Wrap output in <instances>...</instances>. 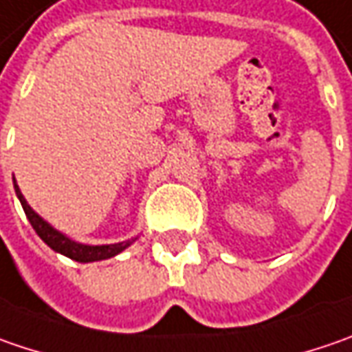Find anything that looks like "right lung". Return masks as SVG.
Returning a JSON list of instances; mask_svg holds the SVG:
<instances>
[{
    "label": "right lung",
    "mask_w": 352,
    "mask_h": 352,
    "mask_svg": "<svg viewBox=\"0 0 352 352\" xmlns=\"http://www.w3.org/2000/svg\"><path fill=\"white\" fill-rule=\"evenodd\" d=\"M15 192H17V197H19V201H21V206H23L27 219L31 222V226L35 228V232L41 236V240H43L47 246H51L54 252H60L65 254V256H69L70 260H76V262H96V260H106V258H112L116 254H120L124 248H128L131 242H133V240H128V242L104 244V246H86V244H78V242H74V240H70V238H67L65 234H60L58 230H54L51 224H47V222L43 221L37 212L27 205V201H25V197L21 195V191H19L17 183H15Z\"/></svg>",
    "instance_id": "right-lung-1"
}]
</instances>
